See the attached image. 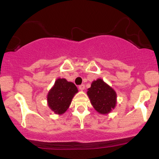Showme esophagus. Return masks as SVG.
<instances>
[{"label": "esophagus", "instance_id": "esophagus-1", "mask_svg": "<svg viewBox=\"0 0 159 159\" xmlns=\"http://www.w3.org/2000/svg\"><path fill=\"white\" fill-rule=\"evenodd\" d=\"M79 89L80 90H83L85 89V85L84 84H81L79 86Z\"/></svg>", "mask_w": 159, "mask_h": 159}]
</instances>
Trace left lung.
<instances>
[{"instance_id":"8db88e82","label":"left lung","mask_w":159,"mask_h":159,"mask_svg":"<svg viewBox=\"0 0 159 159\" xmlns=\"http://www.w3.org/2000/svg\"><path fill=\"white\" fill-rule=\"evenodd\" d=\"M87 95L94 109L100 114H109L117 103V93L102 79L94 80Z\"/></svg>"}]
</instances>
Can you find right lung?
Masks as SVG:
<instances>
[{"label":"right lung","mask_w":159,"mask_h":159,"mask_svg":"<svg viewBox=\"0 0 159 159\" xmlns=\"http://www.w3.org/2000/svg\"><path fill=\"white\" fill-rule=\"evenodd\" d=\"M78 92L77 87L66 79L56 80L47 95V101L50 109L57 114H62L71 104L72 99Z\"/></svg>","instance_id":"add662e5"}]
</instances>
